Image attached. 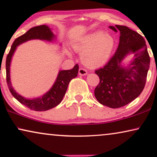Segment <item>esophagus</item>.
<instances>
[{"mask_svg": "<svg viewBox=\"0 0 157 157\" xmlns=\"http://www.w3.org/2000/svg\"><path fill=\"white\" fill-rule=\"evenodd\" d=\"M78 74L80 75V76H86V75L88 74V72L86 69H83V68H80V69L78 70Z\"/></svg>", "mask_w": 157, "mask_h": 157, "instance_id": "esophagus-1", "label": "esophagus"}]
</instances>
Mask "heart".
<instances>
[{
  "instance_id": "1",
  "label": "heart",
  "mask_w": 157,
  "mask_h": 157,
  "mask_svg": "<svg viewBox=\"0 0 157 157\" xmlns=\"http://www.w3.org/2000/svg\"><path fill=\"white\" fill-rule=\"evenodd\" d=\"M114 38L110 33L96 31L75 40L73 46L75 51L82 53L81 61L91 68L104 65L110 59L114 48ZM68 56L71 52L66 51Z\"/></svg>"
}]
</instances>
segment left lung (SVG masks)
I'll return each instance as SVG.
<instances>
[{
  "mask_svg": "<svg viewBox=\"0 0 157 157\" xmlns=\"http://www.w3.org/2000/svg\"><path fill=\"white\" fill-rule=\"evenodd\" d=\"M119 32V44L114 55L103 68L95 73L100 82L94 95L100 104L112 109L132 102L142 92L149 68L150 58L144 38L137 32L124 25H110ZM133 57L128 63L125 59Z\"/></svg>",
  "mask_w": 157,
  "mask_h": 157,
  "instance_id": "1",
  "label": "left lung"
}]
</instances>
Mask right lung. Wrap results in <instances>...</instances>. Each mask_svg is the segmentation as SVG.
I'll list each match as a JSON object with an SVG mask.
<instances>
[{
  "label": "right lung",
  "mask_w": 157,
  "mask_h": 157,
  "mask_svg": "<svg viewBox=\"0 0 157 157\" xmlns=\"http://www.w3.org/2000/svg\"><path fill=\"white\" fill-rule=\"evenodd\" d=\"M35 39L46 40L48 42H56V36L53 33L50 27L46 25H41L31 28L26 33L17 38L14 40L10 48V52L6 58V81L10 93L19 102L32 110L44 111L56 107L61 102L64 95L66 94L70 81L78 75V66L76 64L71 70H60L54 83L44 95L33 98H25L21 96L13 89L12 86L10 81V63L15 51L19 45L29 40Z\"/></svg>",
  "instance_id": "add662e5"
}]
</instances>
